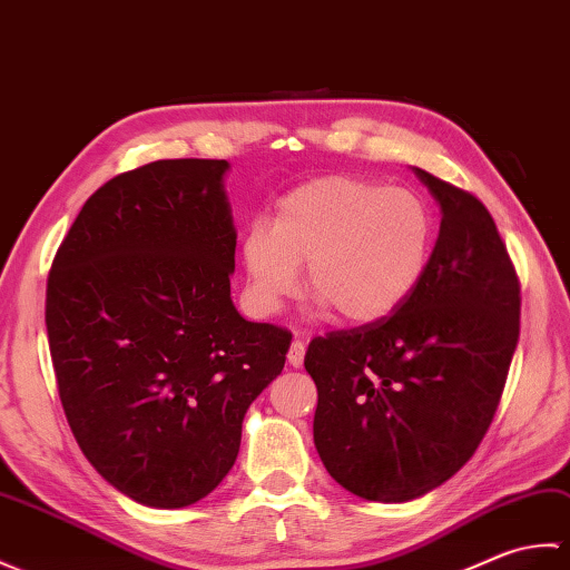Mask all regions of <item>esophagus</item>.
Here are the masks:
<instances>
[{
  "mask_svg": "<svg viewBox=\"0 0 570 570\" xmlns=\"http://www.w3.org/2000/svg\"><path fill=\"white\" fill-rule=\"evenodd\" d=\"M305 341L302 338H295L293 341V346H289V351H287V363L293 365V368H299L302 363H305Z\"/></svg>",
  "mask_w": 570,
  "mask_h": 570,
  "instance_id": "obj_1",
  "label": "esophagus"
}]
</instances>
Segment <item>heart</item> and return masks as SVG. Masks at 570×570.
<instances>
[{
  "label": "heart",
  "mask_w": 570,
  "mask_h": 570,
  "mask_svg": "<svg viewBox=\"0 0 570 570\" xmlns=\"http://www.w3.org/2000/svg\"><path fill=\"white\" fill-rule=\"evenodd\" d=\"M434 212L404 187L328 175L277 202L268 224H250L242 261L253 307L281 309L299 289L346 324L390 317L422 285L432 263Z\"/></svg>",
  "instance_id": "b5f03b06"
}]
</instances>
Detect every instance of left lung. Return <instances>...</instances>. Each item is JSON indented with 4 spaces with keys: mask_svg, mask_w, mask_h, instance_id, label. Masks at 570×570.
I'll list each match as a JSON object with an SVG mask.
<instances>
[{
    "mask_svg": "<svg viewBox=\"0 0 570 570\" xmlns=\"http://www.w3.org/2000/svg\"><path fill=\"white\" fill-rule=\"evenodd\" d=\"M436 199L422 285L390 317L312 338L314 446L341 488L407 502L461 471L495 416L520 338V283L490 212L412 168Z\"/></svg>",
    "mask_w": 570,
    "mask_h": 570,
    "instance_id": "8db88e82",
    "label": "left lung"
}]
</instances>
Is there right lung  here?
I'll return each instance as SVG.
<instances>
[{
	"label": "right lung",
	"instance_id": "obj_1",
	"mask_svg": "<svg viewBox=\"0 0 570 570\" xmlns=\"http://www.w3.org/2000/svg\"><path fill=\"white\" fill-rule=\"evenodd\" d=\"M226 170L180 158L117 175L85 202L48 275L68 424L97 473L146 508H187L222 483L293 338L234 307Z\"/></svg>",
	"mask_w": 570,
	"mask_h": 570
}]
</instances>
